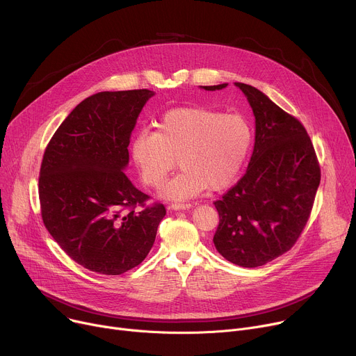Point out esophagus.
I'll list each match as a JSON object with an SVG mask.
<instances>
[{"mask_svg": "<svg viewBox=\"0 0 356 356\" xmlns=\"http://www.w3.org/2000/svg\"><path fill=\"white\" fill-rule=\"evenodd\" d=\"M193 206L191 204H188V202H186V204H180V202H175V204H172L170 206V209L172 210H175V211H180V210H190Z\"/></svg>", "mask_w": 356, "mask_h": 356, "instance_id": "obj_1", "label": "esophagus"}]
</instances>
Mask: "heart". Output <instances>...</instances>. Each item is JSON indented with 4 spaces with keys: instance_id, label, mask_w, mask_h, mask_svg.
I'll return each instance as SVG.
<instances>
[{
    "instance_id": "obj_1",
    "label": "heart",
    "mask_w": 356,
    "mask_h": 356,
    "mask_svg": "<svg viewBox=\"0 0 356 356\" xmlns=\"http://www.w3.org/2000/svg\"><path fill=\"white\" fill-rule=\"evenodd\" d=\"M252 140L250 124L241 114L179 108L162 118L158 132L140 131L131 152L150 187H159L179 159L183 169L161 188V195L186 200L209 187L231 186L245 166Z\"/></svg>"
}]
</instances>
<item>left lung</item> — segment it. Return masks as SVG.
Returning <instances> with one entry per match:
<instances>
[{
  "mask_svg": "<svg viewBox=\"0 0 356 356\" xmlns=\"http://www.w3.org/2000/svg\"><path fill=\"white\" fill-rule=\"evenodd\" d=\"M255 117V146L242 179L214 206L220 224L214 245L234 265L258 268L287 252L306 227L320 166L307 131L261 90L234 83ZM218 86H200L207 91Z\"/></svg>",
  "mask_w": 356,
  "mask_h": 356,
  "instance_id": "left-lung-1",
  "label": "left lung"
}]
</instances>
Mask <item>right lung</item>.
<instances>
[{
	"label": "right lung",
	"instance_id": "obj_1",
	"mask_svg": "<svg viewBox=\"0 0 356 356\" xmlns=\"http://www.w3.org/2000/svg\"><path fill=\"white\" fill-rule=\"evenodd\" d=\"M154 95L143 88L87 97L44 150L39 176L43 224L74 262L99 275L138 266L166 216L163 204L145 207L149 197L124 173L131 132Z\"/></svg>",
	"mask_w": 356,
	"mask_h": 356
}]
</instances>
